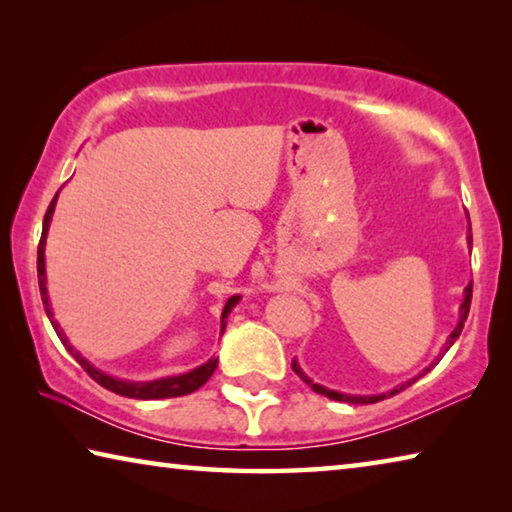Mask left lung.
<instances>
[{"label":"left lung","mask_w":512,"mask_h":512,"mask_svg":"<svg viewBox=\"0 0 512 512\" xmlns=\"http://www.w3.org/2000/svg\"><path fill=\"white\" fill-rule=\"evenodd\" d=\"M468 240H470V245H472V236H468ZM470 303H472V283L468 285V288H465V299H463V303H461V319H459V326L454 328V333L450 335V339H447V344H445V351H450V346L456 342V337L461 335V330H463V324H465V319H468V312H470ZM429 369H432V366H429ZM429 369H425V373L429 371ZM292 371L299 375V378L306 382V384H310V389L315 391V393H321V396H326V398H330V400H339V402H353V405H371V402H380V400H384V398H391V396H396V393H400L402 389H407L409 384H414L418 378H423L425 373H420L418 378H414V380H409L407 384H402V387H398V389H393V391H389V393H380V396H348V393H337V391H330V389H326V387H319V384H315L312 380H308L306 375H303V371L299 369V364L297 362H292Z\"/></svg>","instance_id":"8db88e82"}]
</instances>
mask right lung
I'll return each mask as SVG.
<instances>
[{"label":"right lung","mask_w":512,"mask_h":512,"mask_svg":"<svg viewBox=\"0 0 512 512\" xmlns=\"http://www.w3.org/2000/svg\"><path fill=\"white\" fill-rule=\"evenodd\" d=\"M56 197H53V200H51L47 213H44V222H42V238L38 242V283H40V297H42V303H44V310H47V317L51 319V326L56 328V333L62 339V344L67 346V351L76 357L78 364L83 366V369L89 373V378L101 384L103 389L112 391V393H119V396H125V398H137V400L177 398V396H186V393H193L195 389H200L202 384L213 375L215 366H218V360H209L204 366H197L195 371L184 373V375H177V378H166V380H157V382H139V384H134V382L114 380V378H110V375L96 371L92 364L85 362L78 353H74V348L69 346L67 339L62 337V333L58 330V324H56V321H53V312L49 308V297H47V285H44V238H47V229H49V220H51L53 206H56ZM236 301H238V297H231L227 301V306H224V310H222V330H224V326H227V315L231 312V308L236 306Z\"/></svg>","instance_id":"obj_1"}]
</instances>
